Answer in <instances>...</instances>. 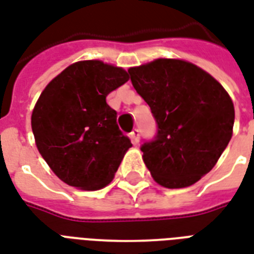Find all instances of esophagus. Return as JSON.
<instances>
[{
  "mask_svg": "<svg viewBox=\"0 0 254 254\" xmlns=\"http://www.w3.org/2000/svg\"><path fill=\"white\" fill-rule=\"evenodd\" d=\"M129 138H131V140H132V143H134V144H138L139 143V131L138 129H134V131L129 134Z\"/></svg>",
  "mask_w": 254,
  "mask_h": 254,
  "instance_id": "obj_1",
  "label": "esophagus"
}]
</instances>
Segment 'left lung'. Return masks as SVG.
<instances>
[{
  "mask_svg": "<svg viewBox=\"0 0 254 254\" xmlns=\"http://www.w3.org/2000/svg\"><path fill=\"white\" fill-rule=\"evenodd\" d=\"M128 73L158 123L155 140L142 146L144 165L163 188L191 186L214 167L233 135L229 93L206 70L181 59H155Z\"/></svg>",
  "mask_w": 254,
  "mask_h": 254,
  "instance_id": "8db88e82",
  "label": "left lung"
}]
</instances>
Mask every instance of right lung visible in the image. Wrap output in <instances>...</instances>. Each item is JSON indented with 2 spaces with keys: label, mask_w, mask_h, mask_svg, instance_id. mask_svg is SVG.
<instances>
[{
  "label": "right lung",
  "mask_w": 254,
  "mask_h": 254,
  "mask_svg": "<svg viewBox=\"0 0 254 254\" xmlns=\"http://www.w3.org/2000/svg\"><path fill=\"white\" fill-rule=\"evenodd\" d=\"M128 79L122 66L83 60L66 66L40 95L30 119L36 146L66 185L93 191L111 184L131 142L106 98Z\"/></svg>",
  "instance_id": "right-lung-1"
}]
</instances>
